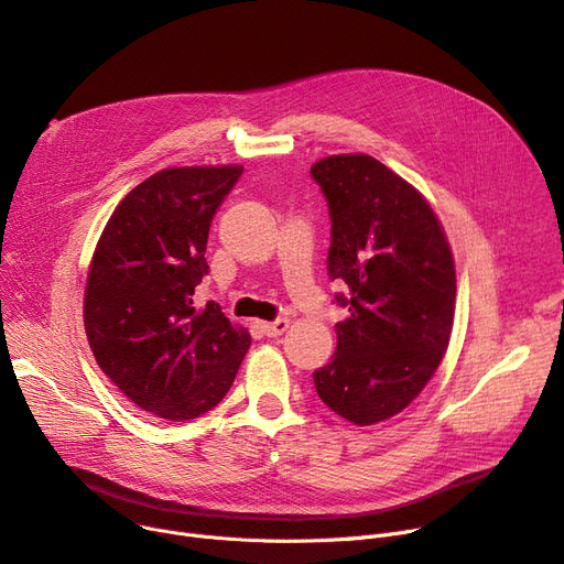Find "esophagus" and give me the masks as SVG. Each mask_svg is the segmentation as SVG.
Segmentation results:
<instances>
[{
    "label": "esophagus",
    "instance_id": "1",
    "mask_svg": "<svg viewBox=\"0 0 564 564\" xmlns=\"http://www.w3.org/2000/svg\"><path fill=\"white\" fill-rule=\"evenodd\" d=\"M288 327H290V319H288V317H276L274 322H264V324H262V332H264V336L276 338V336H281Z\"/></svg>",
    "mask_w": 564,
    "mask_h": 564
}]
</instances>
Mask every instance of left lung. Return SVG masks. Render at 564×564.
<instances>
[{"label": "left lung", "mask_w": 564, "mask_h": 564, "mask_svg": "<svg viewBox=\"0 0 564 564\" xmlns=\"http://www.w3.org/2000/svg\"><path fill=\"white\" fill-rule=\"evenodd\" d=\"M329 205L327 272L347 294L338 345L313 372L319 400L354 425H375L416 398L448 349L455 262L427 200L370 155L311 166Z\"/></svg>", "instance_id": "left-lung-1"}]
</instances>
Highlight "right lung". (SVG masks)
<instances>
[{
    "mask_svg": "<svg viewBox=\"0 0 564 564\" xmlns=\"http://www.w3.org/2000/svg\"><path fill=\"white\" fill-rule=\"evenodd\" d=\"M242 166L164 169L137 185L109 217L84 292V329L102 372L137 406L192 421L228 393L251 345L194 288L205 247Z\"/></svg>",
    "mask_w": 564,
    "mask_h": 564,
    "instance_id": "right-lung-1",
    "label": "right lung"
}]
</instances>
